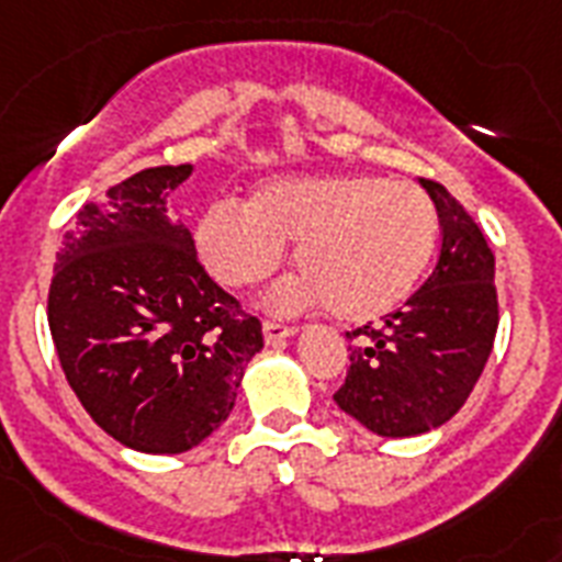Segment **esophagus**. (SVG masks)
I'll return each mask as SVG.
<instances>
[{
  "instance_id": "34e87169",
  "label": "esophagus",
  "mask_w": 562,
  "mask_h": 562,
  "mask_svg": "<svg viewBox=\"0 0 562 562\" xmlns=\"http://www.w3.org/2000/svg\"><path fill=\"white\" fill-rule=\"evenodd\" d=\"M295 324H284V322H263V338L270 341V345H276V341H281V338H290L295 336Z\"/></svg>"
}]
</instances>
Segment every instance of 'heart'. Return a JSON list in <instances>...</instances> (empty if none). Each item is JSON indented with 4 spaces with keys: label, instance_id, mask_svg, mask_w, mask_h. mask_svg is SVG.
Listing matches in <instances>:
<instances>
[{
    "label": "heart",
    "instance_id": "1",
    "mask_svg": "<svg viewBox=\"0 0 562 562\" xmlns=\"http://www.w3.org/2000/svg\"><path fill=\"white\" fill-rule=\"evenodd\" d=\"M437 209L425 189L375 175L278 178L244 209L217 203L198 224V252L232 290L270 281L286 244L304 276L272 295V307L322 304L347 322H370L414 292L437 244Z\"/></svg>",
    "mask_w": 562,
    "mask_h": 562
}]
</instances>
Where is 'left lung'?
Returning a JSON list of instances; mask_svg holds the SVG:
<instances>
[{"label": "left lung", "mask_w": 562, "mask_h": 562, "mask_svg": "<svg viewBox=\"0 0 562 562\" xmlns=\"http://www.w3.org/2000/svg\"><path fill=\"white\" fill-rule=\"evenodd\" d=\"M419 183L439 215L437 267L405 307L347 333L350 368L333 393L379 437H416L451 419L474 391L499 324L488 240L442 183Z\"/></svg>", "instance_id": "8db88e82"}]
</instances>
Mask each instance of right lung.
<instances>
[{"label": "right lung", "instance_id": "1", "mask_svg": "<svg viewBox=\"0 0 562 562\" xmlns=\"http://www.w3.org/2000/svg\"><path fill=\"white\" fill-rule=\"evenodd\" d=\"M192 166H155L86 203L65 232L48 327L71 391L143 453L201 445L235 407L261 322L212 281L166 198Z\"/></svg>", "mask_w": 562, "mask_h": 562}]
</instances>
